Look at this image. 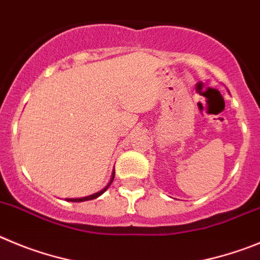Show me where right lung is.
<instances>
[{"label":"right lung","instance_id":"add662e5","mask_svg":"<svg viewBox=\"0 0 260 260\" xmlns=\"http://www.w3.org/2000/svg\"><path fill=\"white\" fill-rule=\"evenodd\" d=\"M114 176H115V170L113 171V175H111V179H110L109 184H107V185L105 186V188L102 189V190L97 191V193H94V194H90V196H86V197H80V198H66V200L69 201V202H84V201H90V200H95V198H98V197H100V196H102V194H104L105 191H106L107 189H109V186L111 185V182L114 181Z\"/></svg>","mask_w":260,"mask_h":260}]
</instances>
